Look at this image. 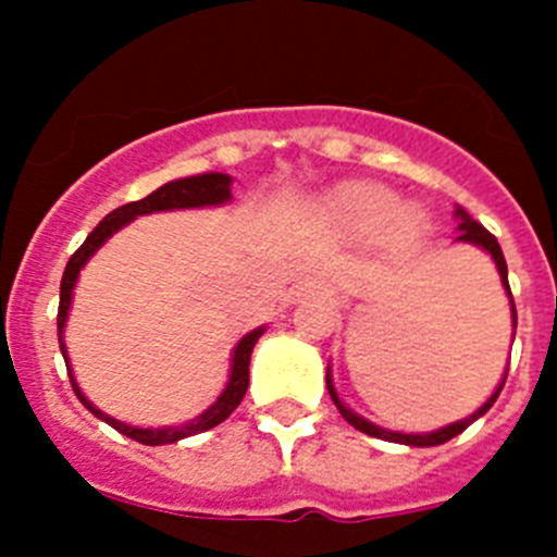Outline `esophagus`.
I'll list each match as a JSON object with an SVG mask.
<instances>
[{"instance_id":"34e87169","label":"esophagus","mask_w":557,"mask_h":557,"mask_svg":"<svg viewBox=\"0 0 557 557\" xmlns=\"http://www.w3.org/2000/svg\"><path fill=\"white\" fill-rule=\"evenodd\" d=\"M318 289H321V287H318Z\"/></svg>"}]
</instances>
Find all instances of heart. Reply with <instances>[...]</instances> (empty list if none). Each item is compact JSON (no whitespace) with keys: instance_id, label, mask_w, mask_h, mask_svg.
Wrapping results in <instances>:
<instances>
[{"instance_id":"1","label":"heart","mask_w":557,"mask_h":557,"mask_svg":"<svg viewBox=\"0 0 557 557\" xmlns=\"http://www.w3.org/2000/svg\"><path fill=\"white\" fill-rule=\"evenodd\" d=\"M326 214L343 234L354 239L376 234L379 248L391 256L410 253L426 228L424 211L405 206L396 191L371 181L337 186L326 198Z\"/></svg>"}]
</instances>
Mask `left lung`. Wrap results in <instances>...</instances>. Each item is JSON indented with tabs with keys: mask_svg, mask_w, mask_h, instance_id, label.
Segmentation results:
<instances>
[{
	"mask_svg": "<svg viewBox=\"0 0 557 557\" xmlns=\"http://www.w3.org/2000/svg\"><path fill=\"white\" fill-rule=\"evenodd\" d=\"M455 218H457V231H460V234H457V243L480 245L482 250H488V253L494 256L496 270H499V275H502V287L508 289L510 312H513V329H516V304H513V293H510V284H508V262H505V256H502V248H499V243H496V236L491 234V231L482 228V225L476 223V220L471 218V214H469V211H466V209H457V211H455ZM505 379H508V373H505V376H502V382H499V387H496L494 396H491L488 401H485V405H482L480 410L474 412V416L462 418V421H457V424L444 426V430L430 432V435H401V432H387V430H382V426L371 424V421H366V418H359L357 412H351V410H348L346 405H343V401H339L337 393H334V385H332V379H329V373H326V387H329V396H332V401H334V405H337L339 416L346 418V421H348V424L354 426V430L366 432V435H371V437H382V441H391V444H407V446H441V444H446V441H451V437H455V435H460V432L466 430V426L474 424L476 418L485 416V412L491 410V405H494L496 398H499L502 387H505Z\"/></svg>",
	"mask_w": 557,
	"mask_h": 557,
	"instance_id": "8db88e82",
	"label": "left lung"
}]
</instances>
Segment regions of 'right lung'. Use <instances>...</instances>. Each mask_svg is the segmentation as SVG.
<instances>
[{
	"mask_svg": "<svg viewBox=\"0 0 557 557\" xmlns=\"http://www.w3.org/2000/svg\"><path fill=\"white\" fill-rule=\"evenodd\" d=\"M228 198H231L228 175H223V172H206V175H191V178L170 181V184H164L161 189H156L152 195H147V198L133 200V203H125V206H120V209H113L111 214H108V218L86 236V243H83L81 248L72 253V259L66 262V270H63L61 304H58V339H61L63 359L69 362L66 348H63V326H66V314H69V307H72V289H75L77 273H81L83 264L88 262V256L95 253V250L106 243L108 236L116 234L122 225H127L131 220L139 218V214H152V211H170V209H198V206H218V203H225ZM262 332L264 329H256V332L245 334V337L236 343L234 359H231V379H228V385H225V391L220 393L218 401H214V405H211L203 416L195 418V421H189V424H184V426H166V430H139V426H127V424H122V421H116V418H111V416H106V412L97 410V407L91 405L86 396H83L81 387H77V382H75V376H72V368L66 366L69 382H72V391H75V396L81 398L83 405L95 412L97 418H102L108 426H113L116 432H122V435L133 437V441H139V444H145V446L175 444V441H181V437L198 435V432H206V430H211V426L223 424L225 418H228L231 412L239 407V401L245 398V391H248L250 351H253L256 339L262 337Z\"/></svg>",
	"mask_w": 557,
	"mask_h": 557,
	"instance_id": "obj_1",
	"label": "right lung"
}]
</instances>
